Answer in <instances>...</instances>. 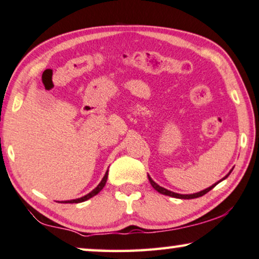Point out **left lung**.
<instances>
[{"mask_svg":"<svg viewBox=\"0 0 259 259\" xmlns=\"http://www.w3.org/2000/svg\"><path fill=\"white\" fill-rule=\"evenodd\" d=\"M230 174V173H229ZM228 174V175H229ZM227 175V176H228ZM226 176V178H227ZM224 178V179H226ZM148 180H149V182H151V185H152V187L153 188H154L156 192H159V193H161V194H163V195H167V196H171V197H176V198H183V200H190V198H196V197H200V196H203L204 194H207L208 192H210V190L213 188V187H215L217 183H215V185H212L211 187H209V188H207V189H204V190H202V192H200V193H196V194H190V195H181V194H176V193H173V192H170V190H167V189H164V188H162V187H160L159 185H157V183H155L154 181H153V180L151 179V176L148 175Z\"/></svg>","mask_w":259,"mask_h":259,"instance_id":"8db88e82","label":"left lung"}]
</instances>
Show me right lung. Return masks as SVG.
<instances>
[{"mask_svg":"<svg viewBox=\"0 0 259 259\" xmlns=\"http://www.w3.org/2000/svg\"><path fill=\"white\" fill-rule=\"evenodd\" d=\"M107 175H108V170L106 171V174H105V176L103 178V180H102V182L99 183L98 186L96 187L95 189L92 190L91 193H89L88 195H85V196H83V197H80V198H77V200H71V201H64L65 203H79V202H84V201H86V200H89V198H91V197H93L95 196V195H97L98 194L100 190H102L103 188H104V186L106 185V181H107Z\"/></svg>","mask_w":259,"mask_h":259,"instance_id":"right-lung-1","label":"right lung"}]
</instances>
